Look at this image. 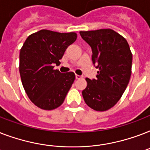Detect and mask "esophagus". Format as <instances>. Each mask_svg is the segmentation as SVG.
<instances>
[{"instance_id": "obj_1", "label": "esophagus", "mask_w": 150, "mask_h": 150, "mask_svg": "<svg viewBox=\"0 0 150 150\" xmlns=\"http://www.w3.org/2000/svg\"><path fill=\"white\" fill-rule=\"evenodd\" d=\"M75 78H76V79H79L81 78H82V75H75Z\"/></svg>"}]
</instances>
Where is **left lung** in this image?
<instances>
[{
	"label": "left lung",
	"mask_w": 150,
	"mask_h": 150,
	"mask_svg": "<svg viewBox=\"0 0 150 150\" xmlns=\"http://www.w3.org/2000/svg\"><path fill=\"white\" fill-rule=\"evenodd\" d=\"M92 48V61L98 68L96 79H86L82 91L85 102L96 111H105L121 99L132 74V54L123 36L110 29L81 31Z\"/></svg>",
	"instance_id": "left-lung-1"
}]
</instances>
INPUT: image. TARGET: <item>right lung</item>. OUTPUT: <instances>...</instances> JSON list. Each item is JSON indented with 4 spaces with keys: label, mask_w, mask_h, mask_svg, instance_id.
<instances>
[{
    "label": "right lung",
    "mask_w": 150,
    "mask_h": 150,
    "mask_svg": "<svg viewBox=\"0 0 150 150\" xmlns=\"http://www.w3.org/2000/svg\"><path fill=\"white\" fill-rule=\"evenodd\" d=\"M77 39L75 33H61L42 29L31 34L20 50L19 72L27 96L40 109L60 107L75 81L72 71L54 70L66 49Z\"/></svg>",
    "instance_id": "add662e5"
}]
</instances>
